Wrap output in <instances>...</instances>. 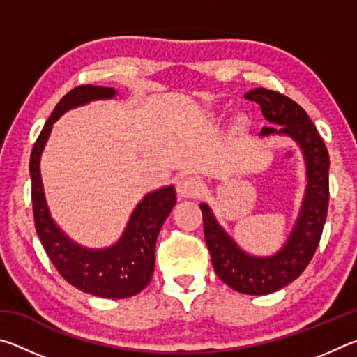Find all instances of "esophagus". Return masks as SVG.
Masks as SVG:
<instances>
[{"label": "esophagus", "mask_w": 357, "mask_h": 357, "mask_svg": "<svg viewBox=\"0 0 357 357\" xmlns=\"http://www.w3.org/2000/svg\"><path fill=\"white\" fill-rule=\"evenodd\" d=\"M203 192V183L198 176H185L178 183V193L184 198H195Z\"/></svg>", "instance_id": "34e87169"}]
</instances>
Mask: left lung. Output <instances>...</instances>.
<instances>
[{
	"instance_id": "obj_1",
	"label": "left lung",
	"mask_w": 357,
	"mask_h": 357,
	"mask_svg": "<svg viewBox=\"0 0 357 357\" xmlns=\"http://www.w3.org/2000/svg\"><path fill=\"white\" fill-rule=\"evenodd\" d=\"M261 107L263 116L282 128H263L261 137L288 135L298 143L307 167V187L299 217L285 245L271 257H253L239 249L202 203L204 241L215 274L234 291L261 296L287 287L304 273L315 255L329 206V153L309 114L287 96L257 88L244 96Z\"/></svg>"
}]
</instances>
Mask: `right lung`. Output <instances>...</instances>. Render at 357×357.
Instances as JSON below:
<instances>
[{
	"instance_id": "add662e5",
	"label": "right lung",
	"mask_w": 357,
	"mask_h": 357,
	"mask_svg": "<svg viewBox=\"0 0 357 357\" xmlns=\"http://www.w3.org/2000/svg\"><path fill=\"white\" fill-rule=\"evenodd\" d=\"M114 88L82 84L58 102L36 140L29 173L34 225L48 258L70 285L99 298L124 299L140 293L151 282L155 264V241L168 214L176 204L173 185L148 193L137 204L123 236L108 249H86L75 244L58 228L48 211L40 179V154L55 121L70 108L98 99H112Z\"/></svg>"
}]
</instances>
